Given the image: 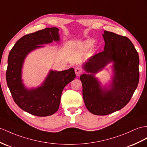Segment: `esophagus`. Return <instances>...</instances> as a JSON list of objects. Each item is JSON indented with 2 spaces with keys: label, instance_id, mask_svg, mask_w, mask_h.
I'll list each match as a JSON object with an SVG mask.
<instances>
[{
  "label": "esophagus",
  "instance_id": "obj_1",
  "mask_svg": "<svg viewBox=\"0 0 147 147\" xmlns=\"http://www.w3.org/2000/svg\"><path fill=\"white\" fill-rule=\"evenodd\" d=\"M75 72H76L77 77H78V76H80V74H82V69H80V67H77L76 68V69H75Z\"/></svg>",
  "mask_w": 147,
  "mask_h": 147
}]
</instances>
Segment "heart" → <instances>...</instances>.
I'll return each instance as SVG.
<instances>
[{
  "label": "heart",
  "mask_w": 147,
  "mask_h": 147,
  "mask_svg": "<svg viewBox=\"0 0 147 147\" xmlns=\"http://www.w3.org/2000/svg\"><path fill=\"white\" fill-rule=\"evenodd\" d=\"M94 40H91V39H87L83 42H80V44H78V47L80 51H87V50L90 49L92 45L94 44Z\"/></svg>",
  "instance_id": "1"
}]
</instances>
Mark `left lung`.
Listing matches in <instances>:
<instances>
[{
	"mask_svg": "<svg viewBox=\"0 0 147 147\" xmlns=\"http://www.w3.org/2000/svg\"><path fill=\"white\" fill-rule=\"evenodd\" d=\"M103 51L90 57L82 65L86 74L80 76L83 98L89 112L106 115L119 110L129 102L139 81V57L127 37L104 30ZM113 63L110 84L102 86L95 77L108 64Z\"/></svg>",
	"mask_w": 147,
	"mask_h": 147,
	"instance_id": "left-lung-1",
	"label": "left lung"
}]
</instances>
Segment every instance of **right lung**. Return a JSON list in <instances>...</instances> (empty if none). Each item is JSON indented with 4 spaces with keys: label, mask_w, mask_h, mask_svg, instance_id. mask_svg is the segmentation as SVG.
Segmentation results:
<instances>
[{
    "label": "right lung",
    "mask_w": 147,
    "mask_h": 147,
    "mask_svg": "<svg viewBox=\"0 0 147 147\" xmlns=\"http://www.w3.org/2000/svg\"><path fill=\"white\" fill-rule=\"evenodd\" d=\"M59 29L46 28L21 37L10 51L6 80L14 102L21 109L32 115L46 117L59 108L64 87L76 78L73 68L57 71L51 70L42 84L35 88L26 87L22 80L24 60L30 52L44 47L53 41L59 42Z\"/></svg>",
    "instance_id": "right-lung-1"
}]
</instances>
